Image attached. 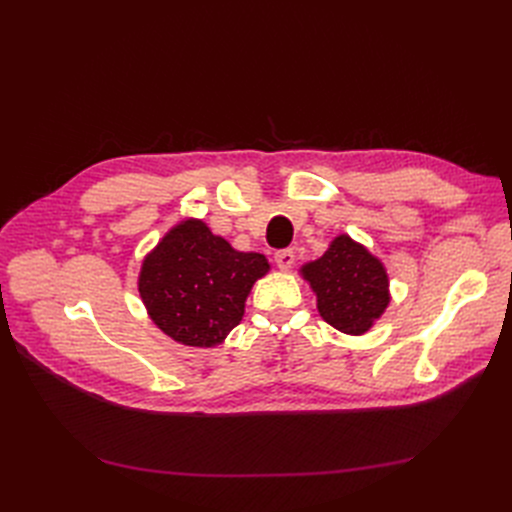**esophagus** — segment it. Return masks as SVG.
<instances>
[{"label": "esophagus", "instance_id": "obj_1", "mask_svg": "<svg viewBox=\"0 0 512 512\" xmlns=\"http://www.w3.org/2000/svg\"><path fill=\"white\" fill-rule=\"evenodd\" d=\"M273 258L277 262V267H280L282 271H288L294 265V250L292 247H286V250H277Z\"/></svg>", "mask_w": 512, "mask_h": 512}]
</instances>
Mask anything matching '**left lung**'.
Wrapping results in <instances>:
<instances>
[{
    "label": "left lung",
    "instance_id": "left-lung-1",
    "mask_svg": "<svg viewBox=\"0 0 512 512\" xmlns=\"http://www.w3.org/2000/svg\"><path fill=\"white\" fill-rule=\"evenodd\" d=\"M303 275L316 292L320 316L342 333L363 335L389 305L382 262L346 235L305 265Z\"/></svg>",
    "mask_w": 512,
    "mask_h": 512
}]
</instances>
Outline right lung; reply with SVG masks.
<instances>
[{"label": "right lung", "instance_id": "right-lung-1", "mask_svg": "<svg viewBox=\"0 0 512 512\" xmlns=\"http://www.w3.org/2000/svg\"><path fill=\"white\" fill-rule=\"evenodd\" d=\"M269 271L262 254L232 250L196 220L173 228L143 262V303L158 327L185 346L209 348L237 327L254 282Z\"/></svg>", "mask_w": 512, "mask_h": 512}]
</instances>
